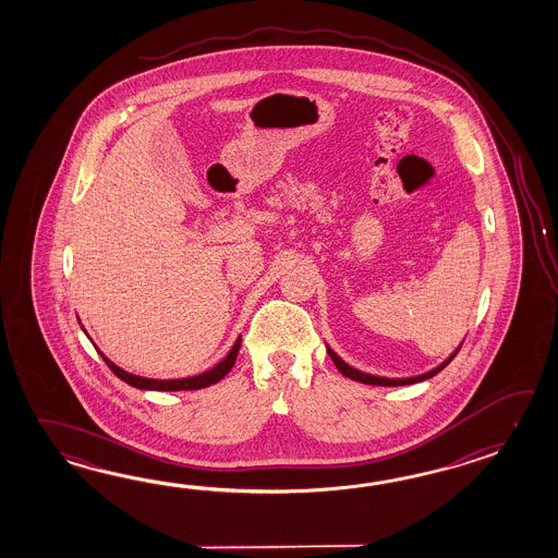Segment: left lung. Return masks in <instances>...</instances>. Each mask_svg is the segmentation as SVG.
<instances>
[{
	"label": "left lung",
	"instance_id": "8db88e82",
	"mask_svg": "<svg viewBox=\"0 0 558 558\" xmlns=\"http://www.w3.org/2000/svg\"><path fill=\"white\" fill-rule=\"evenodd\" d=\"M461 349V347H459ZM459 349L452 353L442 365H439L437 368H433V371H428L425 375H416V377H409V379H387V377H375V375H368V373H363V371H356V368L349 367L347 363H344L341 356L337 355L332 349L327 347V353L332 359V363H335V367L341 371V375L344 377H349V379L359 380V383H365V385H379V387H399V385H413V383H421V380L430 379V377H435L437 373H440L442 368L447 367L449 363H451L454 355L459 353Z\"/></svg>",
	"mask_w": 558,
	"mask_h": 558
}]
</instances>
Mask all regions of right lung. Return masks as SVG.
<instances>
[{
  "label": "right lung",
  "instance_id": "1",
  "mask_svg": "<svg viewBox=\"0 0 558 558\" xmlns=\"http://www.w3.org/2000/svg\"><path fill=\"white\" fill-rule=\"evenodd\" d=\"M239 347H241V337H239L235 344H233V349L227 353L226 359H223L221 363H217L214 368L205 371L202 375L190 377V379H145V377H137V375H131L128 371L119 368L118 365L111 363L106 355L101 356H104L107 367L111 368V371L118 375L119 379L125 380L128 385L135 387V389H145V391H193V389H203V387H209V385H214L217 380L223 379L227 373L235 365Z\"/></svg>",
  "mask_w": 558,
  "mask_h": 558
}]
</instances>
